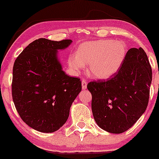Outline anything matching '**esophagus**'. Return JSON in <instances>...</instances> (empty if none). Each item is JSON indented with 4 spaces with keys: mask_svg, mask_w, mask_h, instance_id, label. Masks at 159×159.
<instances>
[{
    "mask_svg": "<svg viewBox=\"0 0 159 159\" xmlns=\"http://www.w3.org/2000/svg\"><path fill=\"white\" fill-rule=\"evenodd\" d=\"M87 84H88V82H87L86 80L84 79H82V88L83 90L87 88Z\"/></svg>",
    "mask_w": 159,
    "mask_h": 159,
    "instance_id": "1",
    "label": "esophagus"
}]
</instances>
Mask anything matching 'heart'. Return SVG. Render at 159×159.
<instances>
[{"label":"heart","mask_w":159,"mask_h":159,"mask_svg":"<svg viewBox=\"0 0 159 159\" xmlns=\"http://www.w3.org/2000/svg\"><path fill=\"white\" fill-rule=\"evenodd\" d=\"M127 52L125 43L114 40H100L83 43L71 55L68 65L75 74H80L88 64V75L95 79L105 80L121 68Z\"/></svg>","instance_id":"1"}]
</instances>
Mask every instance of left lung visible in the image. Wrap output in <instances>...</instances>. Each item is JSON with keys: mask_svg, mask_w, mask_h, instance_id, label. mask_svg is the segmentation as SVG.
Here are the masks:
<instances>
[{"mask_svg": "<svg viewBox=\"0 0 159 159\" xmlns=\"http://www.w3.org/2000/svg\"><path fill=\"white\" fill-rule=\"evenodd\" d=\"M151 81L152 69L145 51L130 48L114 75L87 85L97 125L114 134L132 127L146 109Z\"/></svg>", "mask_w": 159, "mask_h": 159, "instance_id": "left-lung-1", "label": "left lung"}]
</instances>
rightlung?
Returning a JSON list of instances; mask_svg holds the SVG:
<instances>
[{"label": "right lung", "mask_w": 159, "mask_h": 159, "mask_svg": "<svg viewBox=\"0 0 159 159\" xmlns=\"http://www.w3.org/2000/svg\"><path fill=\"white\" fill-rule=\"evenodd\" d=\"M71 42L38 39L15 60L13 101L21 119L37 131L48 133L60 129L82 90L80 78L66 75L57 58V50Z\"/></svg>", "instance_id": "obj_1"}]
</instances>
